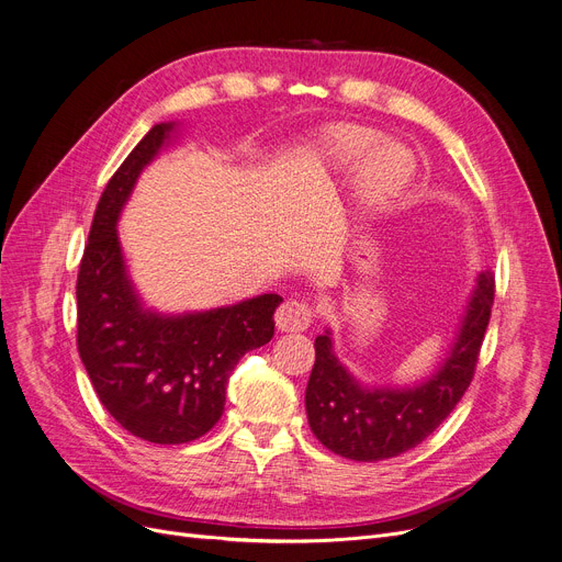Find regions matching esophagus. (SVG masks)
Wrapping results in <instances>:
<instances>
[{"label":"esophagus","mask_w":562,"mask_h":562,"mask_svg":"<svg viewBox=\"0 0 562 562\" xmlns=\"http://www.w3.org/2000/svg\"><path fill=\"white\" fill-rule=\"evenodd\" d=\"M274 319H277V326L281 328V331L300 334V331H306V328L311 326L313 308L304 300H288L279 306Z\"/></svg>","instance_id":"obj_1"}]
</instances>
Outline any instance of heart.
<instances>
[{"mask_svg": "<svg viewBox=\"0 0 562 562\" xmlns=\"http://www.w3.org/2000/svg\"><path fill=\"white\" fill-rule=\"evenodd\" d=\"M374 145V136L358 128H338L326 138V154L338 162H351ZM411 154L404 147L385 145L376 149L358 175L360 202L370 211L385 209L402 192L411 177Z\"/></svg>", "mask_w": 562, "mask_h": 562, "instance_id": "1", "label": "heart"}]
</instances>
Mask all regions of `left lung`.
Segmentation results:
<instances>
[{
    "label": "left lung",
    "instance_id": "left-lung-1",
    "mask_svg": "<svg viewBox=\"0 0 562 562\" xmlns=\"http://www.w3.org/2000/svg\"><path fill=\"white\" fill-rule=\"evenodd\" d=\"M494 302L492 272L479 274L451 356L413 387H362L334 353L328 331L315 338V366L306 387V413L315 438L334 453L376 463L431 436L474 379Z\"/></svg>",
    "mask_w": 562,
    "mask_h": 562
}]
</instances>
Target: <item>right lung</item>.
Here are the masks:
<instances>
[{
    "label": "right lung",
    "instance_id": "1",
    "mask_svg": "<svg viewBox=\"0 0 562 562\" xmlns=\"http://www.w3.org/2000/svg\"><path fill=\"white\" fill-rule=\"evenodd\" d=\"M172 124H156L109 179L77 277V347L99 402L131 436L183 445L224 413L238 360L274 336L279 294L188 315L143 308L117 240V217Z\"/></svg>",
    "mask_w": 562,
    "mask_h": 562
}]
</instances>
